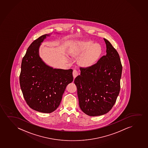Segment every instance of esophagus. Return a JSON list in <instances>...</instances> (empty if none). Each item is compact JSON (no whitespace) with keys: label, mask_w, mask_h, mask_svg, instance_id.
<instances>
[{"label":"esophagus","mask_w":148,"mask_h":148,"mask_svg":"<svg viewBox=\"0 0 148 148\" xmlns=\"http://www.w3.org/2000/svg\"><path fill=\"white\" fill-rule=\"evenodd\" d=\"M73 77H74V79L78 75V71H77L76 69H74L73 71Z\"/></svg>","instance_id":"1"}]
</instances>
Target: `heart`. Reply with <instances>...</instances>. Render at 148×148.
I'll return each instance as SVG.
<instances>
[{
    "instance_id": "b5f03b06",
    "label": "heart",
    "mask_w": 148,
    "mask_h": 148,
    "mask_svg": "<svg viewBox=\"0 0 148 148\" xmlns=\"http://www.w3.org/2000/svg\"><path fill=\"white\" fill-rule=\"evenodd\" d=\"M84 51L79 57V62L84 66L89 67L99 59L102 53V48L99 44H94V42L90 40L85 41L81 42L73 50V55H79Z\"/></svg>"
}]
</instances>
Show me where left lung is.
Returning a JSON list of instances; mask_svg holds the SVG:
<instances>
[{
  "label": "left lung",
  "instance_id": "left-lung-1",
  "mask_svg": "<svg viewBox=\"0 0 148 148\" xmlns=\"http://www.w3.org/2000/svg\"><path fill=\"white\" fill-rule=\"evenodd\" d=\"M106 55L89 67H80L75 77L79 105L85 114L100 116L108 112L116 102L120 89L122 66L117 51L104 38Z\"/></svg>",
  "mask_w": 148,
  "mask_h": 148
}]
</instances>
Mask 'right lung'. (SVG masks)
I'll return each instance as SVG.
<instances>
[{
    "instance_id": "add662e5",
    "label": "right lung",
    "mask_w": 148,
    "mask_h": 148,
    "mask_svg": "<svg viewBox=\"0 0 148 148\" xmlns=\"http://www.w3.org/2000/svg\"><path fill=\"white\" fill-rule=\"evenodd\" d=\"M45 34L34 40L22 59L20 87L25 100L31 108L50 113L61 102L67 85L73 81V69H53L40 57V46Z\"/></svg>"
}]
</instances>
